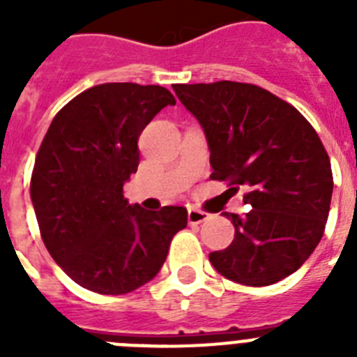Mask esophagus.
I'll use <instances>...</instances> for the list:
<instances>
[{"label": "esophagus", "instance_id": "34e87169", "mask_svg": "<svg viewBox=\"0 0 357 357\" xmlns=\"http://www.w3.org/2000/svg\"><path fill=\"white\" fill-rule=\"evenodd\" d=\"M209 218V214L204 213V211H198V209H189L188 211V222L191 225H198V223H204Z\"/></svg>", "mask_w": 357, "mask_h": 357}]
</instances>
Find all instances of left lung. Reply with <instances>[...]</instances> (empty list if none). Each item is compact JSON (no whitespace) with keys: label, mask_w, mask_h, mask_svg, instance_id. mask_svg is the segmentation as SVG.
Masks as SVG:
<instances>
[{"label":"left lung","mask_w":357,"mask_h":357,"mask_svg":"<svg viewBox=\"0 0 357 357\" xmlns=\"http://www.w3.org/2000/svg\"><path fill=\"white\" fill-rule=\"evenodd\" d=\"M211 151L213 181L243 188L247 214L223 213L234 241L211 252L218 273L270 286L296 272L320 243L333 197L326 148L307 119L270 91L241 82L175 84Z\"/></svg>","instance_id":"obj_1"}]
</instances>
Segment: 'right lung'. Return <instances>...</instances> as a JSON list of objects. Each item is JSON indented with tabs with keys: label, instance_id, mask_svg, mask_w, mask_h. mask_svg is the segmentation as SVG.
<instances>
[{
	"label": "right lung",
	"instance_id": "add662e5",
	"mask_svg": "<svg viewBox=\"0 0 357 357\" xmlns=\"http://www.w3.org/2000/svg\"><path fill=\"white\" fill-rule=\"evenodd\" d=\"M175 98L160 85H94L53 118L30 197L50 255L82 288L123 295L146 284L188 225L185 207L144 211L123 197L139 166L137 139Z\"/></svg>",
	"mask_w": 357,
	"mask_h": 357
}]
</instances>
